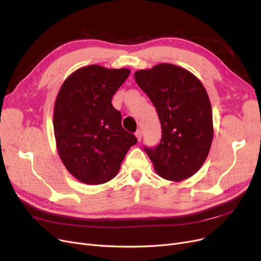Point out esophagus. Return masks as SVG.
I'll return each mask as SVG.
<instances>
[{
    "instance_id": "1",
    "label": "esophagus",
    "mask_w": 261,
    "mask_h": 261,
    "mask_svg": "<svg viewBox=\"0 0 261 261\" xmlns=\"http://www.w3.org/2000/svg\"><path fill=\"white\" fill-rule=\"evenodd\" d=\"M135 136H136V139H138V141H139V142H141V140H142V136H143V131H142L141 129H139L138 131L135 132Z\"/></svg>"
}]
</instances>
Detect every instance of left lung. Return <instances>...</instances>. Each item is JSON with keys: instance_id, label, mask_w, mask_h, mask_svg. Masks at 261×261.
I'll return each instance as SVG.
<instances>
[{"instance_id": "left-lung-1", "label": "left lung", "mask_w": 261, "mask_h": 261, "mask_svg": "<svg viewBox=\"0 0 261 261\" xmlns=\"http://www.w3.org/2000/svg\"><path fill=\"white\" fill-rule=\"evenodd\" d=\"M134 78L154 105L162 127L160 144L145 147V152L163 179H188L203 165L213 142L206 90L194 74L170 63L136 71Z\"/></svg>"}]
</instances>
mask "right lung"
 I'll list each match as a JSON object with an SVG mask.
<instances>
[{"instance_id": "add662e5", "label": "right lung", "mask_w": 261, "mask_h": 261, "mask_svg": "<svg viewBox=\"0 0 261 261\" xmlns=\"http://www.w3.org/2000/svg\"><path fill=\"white\" fill-rule=\"evenodd\" d=\"M130 74L128 68L81 67L68 76L54 108V133L65 168L80 182L112 180L135 136L121 127L112 97Z\"/></svg>"}]
</instances>
